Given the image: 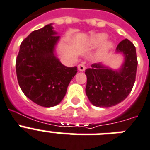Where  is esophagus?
<instances>
[{
  "label": "esophagus",
  "instance_id": "obj_1",
  "mask_svg": "<svg viewBox=\"0 0 150 150\" xmlns=\"http://www.w3.org/2000/svg\"><path fill=\"white\" fill-rule=\"evenodd\" d=\"M86 67L83 64H79V65H78V69H79V71H84L85 70H86Z\"/></svg>",
  "mask_w": 150,
  "mask_h": 150
}]
</instances>
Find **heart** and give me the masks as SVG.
Listing matches in <instances>:
<instances>
[{
	"mask_svg": "<svg viewBox=\"0 0 150 150\" xmlns=\"http://www.w3.org/2000/svg\"><path fill=\"white\" fill-rule=\"evenodd\" d=\"M107 38V35L104 33H100V34H97V35H93L89 40V45L93 46V47H96V46L100 45L101 44H103ZM112 47V44L108 41V42H105L104 43V45H103V47H101L100 50L98 51V55L99 57L101 56H103L104 54H105L107 52H109V50L110 49L111 47Z\"/></svg>",
	"mask_w": 150,
	"mask_h": 150,
	"instance_id": "heart-1",
	"label": "heart"
}]
</instances>
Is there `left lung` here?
<instances>
[{"instance_id": "left-lung-1", "label": "left lung", "mask_w": 150, "mask_h": 150, "mask_svg": "<svg viewBox=\"0 0 150 150\" xmlns=\"http://www.w3.org/2000/svg\"><path fill=\"white\" fill-rule=\"evenodd\" d=\"M116 51L125 55V62L119 71L96 63L86 70V92L95 106L116 105L129 96L134 86L138 64L136 47L129 40L124 39L119 42Z\"/></svg>"}]
</instances>
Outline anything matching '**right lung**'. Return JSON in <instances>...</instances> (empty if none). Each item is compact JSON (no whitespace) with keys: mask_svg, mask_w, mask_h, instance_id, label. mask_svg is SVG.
<instances>
[{"mask_svg":"<svg viewBox=\"0 0 150 150\" xmlns=\"http://www.w3.org/2000/svg\"><path fill=\"white\" fill-rule=\"evenodd\" d=\"M56 34L52 24L32 31L21 44L16 59L20 88L29 99L43 107L60 103L78 71L77 67L64 66L54 56L59 39Z\"/></svg>","mask_w":150,"mask_h":150,"instance_id":"add662e5","label":"right lung"}]
</instances>
